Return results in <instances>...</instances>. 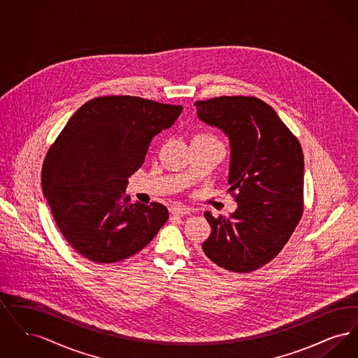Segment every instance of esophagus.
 <instances>
[{
  "label": "esophagus",
  "instance_id": "34e87169",
  "mask_svg": "<svg viewBox=\"0 0 358 358\" xmlns=\"http://www.w3.org/2000/svg\"><path fill=\"white\" fill-rule=\"evenodd\" d=\"M192 209L187 206H182V205H173L171 206V213L174 216H184V215H190Z\"/></svg>",
  "mask_w": 358,
  "mask_h": 358
}]
</instances>
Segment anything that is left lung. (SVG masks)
I'll return each mask as SVG.
<instances>
[{
    "instance_id": "obj_1",
    "label": "left lung",
    "mask_w": 358,
    "mask_h": 358,
    "mask_svg": "<svg viewBox=\"0 0 358 358\" xmlns=\"http://www.w3.org/2000/svg\"><path fill=\"white\" fill-rule=\"evenodd\" d=\"M197 117L229 136V217L205 212L203 251L219 267L252 273L275 259L303 215V152L273 107L255 96L194 102Z\"/></svg>"
}]
</instances>
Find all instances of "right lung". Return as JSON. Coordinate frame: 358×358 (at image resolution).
<instances>
[{"instance_id": "add662e5", "label": "right lung", "mask_w": 358, "mask_h": 358, "mask_svg": "<svg viewBox=\"0 0 358 358\" xmlns=\"http://www.w3.org/2000/svg\"><path fill=\"white\" fill-rule=\"evenodd\" d=\"M182 106L130 95L85 103L45 155L41 185L69 245L94 263H115L145 248L168 222L165 205L131 204L127 180L145 162L154 136Z\"/></svg>"}]
</instances>
